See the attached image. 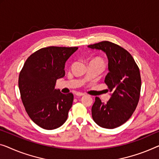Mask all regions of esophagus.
I'll return each mask as SVG.
<instances>
[{
	"label": "esophagus",
	"instance_id": "obj_1",
	"mask_svg": "<svg viewBox=\"0 0 159 159\" xmlns=\"http://www.w3.org/2000/svg\"><path fill=\"white\" fill-rule=\"evenodd\" d=\"M75 95H76L77 96H84V93H80V92H77L76 93H75Z\"/></svg>",
	"mask_w": 159,
	"mask_h": 159
}]
</instances>
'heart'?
Here are the masks:
<instances>
[{
    "instance_id": "heart-1",
    "label": "heart",
    "mask_w": 159,
    "mask_h": 159,
    "mask_svg": "<svg viewBox=\"0 0 159 159\" xmlns=\"http://www.w3.org/2000/svg\"><path fill=\"white\" fill-rule=\"evenodd\" d=\"M96 59H98V60H101V59L100 58H96Z\"/></svg>"
}]
</instances>
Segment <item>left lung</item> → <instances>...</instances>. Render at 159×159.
Returning <instances> with one entry per match:
<instances>
[{"label": "left lung", "instance_id": "1", "mask_svg": "<svg viewBox=\"0 0 159 159\" xmlns=\"http://www.w3.org/2000/svg\"><path fill=\"white\" fill-rule=\"evenodd\" d=\"M88 48L106 53L108 73L104 82L112 92L106 103L96 97L91 108L92 118L99 126L115 129L131 118L138 105L141 86L139 68L126 50L111 42L102 41Z\"/></svg>", "mask_w": 159, "mask_h": 159}]
</instances>
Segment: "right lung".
<instances>
[{
	"label": "right lung",
	"mask_w": 159,
	"mask_h": 159,
	"mask_svg": "<svg viewBox=\"0 0 159 159\" xmlns=\"http://www.w3.org/2000/svg\"><path fill=\"white\" fill-rule=\"evenodd\" d=\"M77 47L50 46L31 54L19 75L18 87L23 106L35 124L46 130L67 120L73 95L55 89L57 79L64 77L65 64Z\"/></svg>",
	"instance_id": "1"
}]
</instances>
